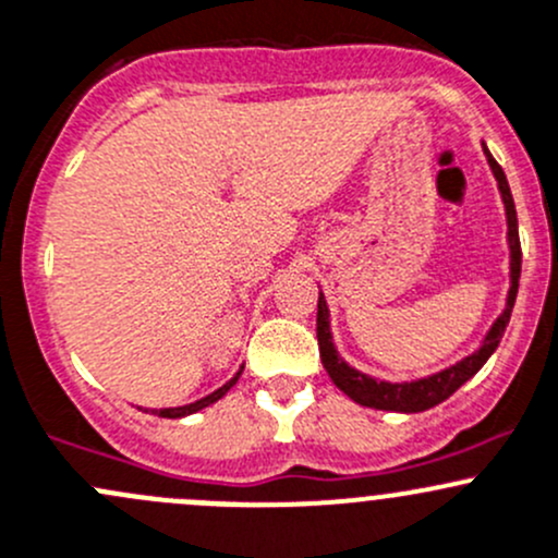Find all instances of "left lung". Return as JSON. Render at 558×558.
Masks as SVG:
<instances>
[{
    "instance_id": "8db88e82",
    "label": "left lung",
    "mask_w": 558,
    "mask_h": 558,
    "mask_svg": "<svg viewBox=\"0 0 558 558\" xmlns=\"http://www.w3.org/2000/svg\"><path fill=\"white\" fill-rule=\"evenodd\" d=\"M486 158H489V166L497 177L499 193H502L505 201V215H508V241H510V292H508V306L499 314L497 322L492 325L489 336L484 338V347L478 352H473L470 357H464L462 363L446 367V371L435 373V376L418 378V381L411 384H389V381H376V378L365 376V373L354 371L338 357L336 347H332L330 336V314H327V303L319 292L317 303V341H319V357L322 365H325L327 376L332 378L338 389L343 395L354 400V403L378 408V411H400V413H418L427 411V408L444 403L446 398H451L459 387H462L468 378H473L475 373L484 367L486 360L492 357L494 349L499 347V338H502L505 327L510 322V312H513L515 292H519V277H521V241H519V220H515V204L513 195H510V185L505 180V171L497 160L492 158V153L486 150Z\"/></svg>"
}]
</instances>
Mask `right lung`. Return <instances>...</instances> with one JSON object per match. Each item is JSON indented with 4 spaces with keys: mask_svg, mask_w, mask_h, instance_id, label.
<instances>
[{
    "mask_svg": "<svg viewBox=\"0 0 558 558\" xmlns=\"http://www.w3.org/2000/svg\"><path fill=\"white\" fill-rule=\"evenodd\" d=\"M239 376H241V371L236 373V376L231 378V381H228V384H222V387L217 389V392L206 395V398L195 400V403H191V405H180V408H160V411H155V413H158V416H163V418H180V416H187V413H195V411H201V408H206V405L217 403V400H220L222 395H226L228 389H231L233 384L239 381Z\"/></svg>",
    "mask_w": 558,
    "mask_h": 558,
    "instance_id": "right-lung-1",
    "label": "right lung"
}]
</instances>
